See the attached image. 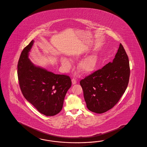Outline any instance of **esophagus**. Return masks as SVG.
<instances>
[{
    "label": "esophagus",
    "mask_w": 147,
    "mask_h": 147,
    "mask_svg": "<svg viewBox=\"0 0 147 147\" xmlns=\"http://www.w3.org/2000/svg\"><path fill=\"white\" fill-rule=\"evenodd\" d=\"M71 82H72V84H73V85H75V84H76L77 81H76V79L73 78V79H71Z\"/></svg>",
    "instance_id": "1"
}]
</instances>
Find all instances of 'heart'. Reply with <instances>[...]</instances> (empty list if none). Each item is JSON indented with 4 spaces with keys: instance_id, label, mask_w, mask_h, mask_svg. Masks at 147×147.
<instances>
[{
    "instance_id": "heart-1",
    "label": "heart",
    "mask_w": 147,
    "mask_h": 147,
    "mask_svg": "<svg viewBox=\"0 0 147 147\" xmlns=\"http://www.w3.org/2000/svg\"><path fill=\"white\" fill-rule=\"evenodd\" d=\"M81 54L80 53H76L71 56V58L77 60L80 57ZM98 62V56L94 53L86 56L82 61L79 62L78 66V71L81 74H87L93 72L96 68ZM61 65L67 69L71 68V63L69 60L65 57H62L61 59Z\"/></svg>"
}]
</instances>
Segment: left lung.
Segmentation results:
<instances>
[{
  "label": "left lung",
  "mask_w": 147,
  "mask_h": 147,
  "mask_svg": "<svg viewBox=\"0 0 147 147\" xmlns=\"http://www.w3.org/2000/svg\"><path fill=\"white\" fill-rule=\"evenodd\" d=\"M130 73L129 58L121 43L112 62L80 82L88 109L102 113L112 109L125 91Z\"/></svg>",
  "instance_id": "1"
}]
</instances>
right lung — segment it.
Listing matches in <instances>:
<instances>
[{"label":"right lung","mask_w":147,"mask_h":147,"mask_svg":"<svg viewBox=\"0 0 147 147\" xmlns=\"http://www.w3.org/2000/svg\"><path fill=\"white\" fill-rule=\"evenodd\" d=\"M34 42L31 40L24 48L18 62L20 90L26 99L42 114L55 116L62 109L66 93L71 85V78L34 65L28 57Z\"/></svg>","instance_id":"obj_1"}]
</instances>
